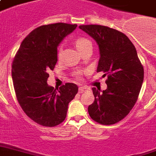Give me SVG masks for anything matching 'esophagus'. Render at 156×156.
Wrapping results in <instances>:
<instances>
[{
	"mask_svg": "<svg viewBox=\"0 0 156 156\" xmlns=\"http://www.w3.org/2000/svg\"><path fill=\"white\" fill-rule=\"evenodd\" d=\"M87 87H79V88H78V92L79 93H83V91H87Z\"/></svg>",
	"mask_w": 156,
	"mask_h": 156,
	"instance_id": "esophagus-1",
	"label": "esophagus"
}]
</instances>
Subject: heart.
<instances>
[{"label":"heart","instance_id":"heart-1","mask_svg":"<svg viewBox=\"0 0 156 156\" xmlns=\"http://www.w3.org/2000/svg\"><path fill=\"white\" fill-rule=\"evenodd\" d=\"M88 44H91V41H89L87 38H85V37H78V39L75 40V46L76 48L78 50V51L80 52L86 46H87ZM59 56V53L58 55ZM75 76L77 78H80L82 77V73L80 72H77L75 73Z\"/></svg>","mask_w":156,"mask_h":156}]
</instances>
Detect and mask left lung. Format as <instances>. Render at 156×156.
Listing matches in <instances>:
<instances>
[{
    "label": "left lung",
    "instance_id": "1",
    "mask_svg": "<svg viewBox=\"0 0 156 156\" xmlns=\"http://www.w3.org/2000/svg\"><path fill=\"white\" fill-rule=\"evenodd\" d=\"M79 28L95 39L100 50L97 72L107 75L106 90L92 87L94 102L88 106L97 123L111 125L129 114L138 99L144 69L136 48L124 33L106 26L89 24Z\"/></svg>",
    "mask_w": 156,
    "mask_h": 156
}]
</instances>
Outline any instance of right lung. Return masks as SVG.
<instances>
[{"label":"right lung","instance_id":"obj_1","mask_svg":"<svg viewBox=\"0 0 156 156\" xmlns=\"http://www.w3.org/2000/svg\"><path fill=\"white\" fill-rule=\"evenodd\" d=\"M77 24L56 23L35 28L23 39L12 62L15 95L28 117L44 127L59 125L78 87L67 83L55 89L48 86L49 70L57 62V46Z\"/></svg>","mask_w":156,"mask_h":156}]
</instances>
